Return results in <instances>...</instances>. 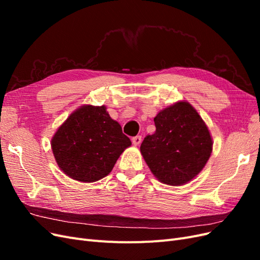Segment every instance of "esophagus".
I'll use <instances>...</instances> for the list:
<instances>
[{"mask_svg": "<svg viewBox=\"0 0 260 260\" xmlns=\"http://www.w3.org/2000/svg\"><path fill=\"white\" fill-rule=\"evenodd\" d=\"M141 142H142V137H141V136H136V137L132 138L133 145H139Z\"/></svg>", "mask_w": 260, "mask_h": 260, "instance_id": "obj_1", "label": "esophagus"}]
</instances>
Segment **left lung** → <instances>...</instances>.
Segmentation results:
<instances>
[{"instance_id": "8db88e82", "label": "left lung", "mask_w": 260, "mask_h": 260, "mask_svg": "<svg viewBox=\"0 0 260 260\" xmlns=\"http://www.w3.org/2000/svg\"><path fill=\"white\" fill-rule=\"evenodd\" d=\"M154 122L156 131L140 147L147 166L165 184H185L209 159L212 141L207 125L186 102L165 108Z\"/></svg>"}]
</instances>
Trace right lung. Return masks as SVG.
I'll list each match as a JSON object with an SVG mask.
<instances>
[{"instance_id": "obj_1", "label": "right lung", "mask_w": 260, "mask_h": 260, "mask_svg": "<svg viewBox=\"0 0 260 260\" xmlns=\"http://www.w3.org/2000/svg\"><path fill=\"white\" fill-rule=\"evenodd\" d=\"M130 145V139L109 117L104 105L77 109L52 139L58 167L81 182H94L107 176Z\"/></svg>"}]
</instances>
